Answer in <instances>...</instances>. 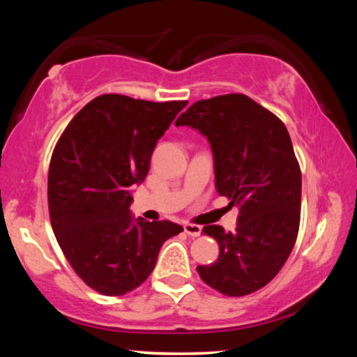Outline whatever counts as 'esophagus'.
<instances>
[{
  "instance_id": "1",
  "label": "esophagus",
  "mask_w": 357,
  "mask_h": 357,
  "mask_svg": "<svg viewBox=\"0 0 357 357\" xmlns=\"http://www.w3.org/2000/svg\"><path fill=\"white\" fill-rule=\"evenodd\" d=\"M184 231L189 234V236L197 238V236H200V234H202V227L200 225H193V223H185Z\"/></svg>"
}]
</instances>
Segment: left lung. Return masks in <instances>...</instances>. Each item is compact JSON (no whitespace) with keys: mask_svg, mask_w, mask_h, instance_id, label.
<instances>
[{"mask_svg":"<svg viewBox=\"0 0 357 357\" xmlns=\"http://www.w3.org/2000/svg\"><path fill=\"white\" fill-rule=\"evenodd\" d=\"M174 124L208 138L215 189L239 208L234 233L203 228L219 243V258L198 274L222 294L257 291L279 274L298 238L302 179L285 124L244 94L198 100Z\"/></svg>","mask_w":357,"mask_h":357,"instance_id":"left-lung-1","label":"left lung"}]
</instances>
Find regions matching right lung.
Listing matches in <instances>:
<instances>
[{
    "label": "right lung",
    "instance_id": "obj_1",
    "mask_svg": "<svg viewBox=\"0 0 357 357\" xmlns=\"http://www.w3.org/2000/svg\"><path fill=\"white\" fill-rule=\"evenodd\" d=\"M184 100L149 102L104 94L78 112L53 151L48 209L66 258L83 282L105 296L132 291L153 273L178 223L135 219L132 189Z\"/></svg>",
    "mask_w": 357,
    "mask_h": 357
}]
</instances>
